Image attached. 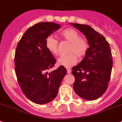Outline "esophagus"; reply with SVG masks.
<instances>
[{"label":"esophagus","mask_w":122,"mask_h":122,"mask_svg":"<svg viewBox=\"0 0 122 122\" xmlns=\"http://www.w3.org/2000/svg\"><path fill=\"white\" fill-rule=\"evenodd\" d=\"M66 71H67V73L68 74H70L71 73V70L70 69V68H67V69H66Z\"/></svg>","instance_id":"34e87169"}]
</instances>
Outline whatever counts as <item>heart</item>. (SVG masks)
Here are the masks:
<instances>
[{"mask_svg":"<svg viewBox=\"0 0 122 122\" xmlns=\"http://www.w3.org/2000/svg\"><path fill=\"white\" fill-rule=\"evenodd\" d=\"M60 36L70 42L68 49L70 54L62 56L58 59V65L65 67H70L77 62L78 57L81 58L86 54L89 49V44L85 38L80 37L76 30L67 28L60 32ZM46 47L51 54L57 55L59 53V41L53 36H49L46 39Z\"/></svg>","mask_w":122,"mask_h":122,"instance_id":"b5f03b06","label":"heart"}]
</instances>
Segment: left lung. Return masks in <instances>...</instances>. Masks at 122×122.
Here are the masks:
<instances>
[{"instance_id": "8db88e82", "label": "left lung", "mask_w": 122, "mask_h": 122, "mask_svg": "<svg viewBox=\"0 0 122 122\" xmlns=\"http://www.w3.org/2000/svg\"><path fill=\"white\" fill-rule=\"evenodd\" d=\"M70 24L85 34L89 46L83 60L72 68L71 73L75 78L73 89L84 99L96 100L105 93L111 79L113 60L110 46L91 26Z\"/></svg>"}]
</instances>
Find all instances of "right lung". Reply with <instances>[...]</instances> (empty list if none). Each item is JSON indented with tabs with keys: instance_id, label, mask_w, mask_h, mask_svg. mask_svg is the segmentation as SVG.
<instances>
[{
	"instance_id": "add662e5",
	"label": "right lung",
	"mask_w": 122,
	"mask_h": 122,
	"mask_svg": "<svg viewBox=\"0 0 122 122\" xmlns=\"http://www.w3.org/2000/svg\"><path fill=\"white\" fill-rule=\"evenodd\" d=\"M60 28L59 24L42 22L29 28L16 46L15 69L21 89L27 98L37 104L52 101L57 96L66 68L54 67L56 60L47 49L46 39Z\"/></svg>"
}]
</instances>
